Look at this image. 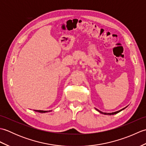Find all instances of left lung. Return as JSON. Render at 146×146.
I'll return each mask as SVG.
<instances>
[{"label":"left lung","mask_w":146,"mask_h":146,"mask_svg":"<svg viewBox=\"0 0 146 146\" xmlns=\"http://www.w3.org/2000/svg\"><path fill=\"white\" fill-rule=\"evenodd\" d=\"M126 107L123 108H122V109H121V110H119V111H115V112H111V113H105V112H102V111H100V110H98V109H97V108H95V109L97 110L98 111H99V112H100V113H102V114H105V115H114V114H116V113H117L120 112V111H121L122 110H123V109H125V108Z\"/></svg>","instance_id":"obj_1"}]
</instances>
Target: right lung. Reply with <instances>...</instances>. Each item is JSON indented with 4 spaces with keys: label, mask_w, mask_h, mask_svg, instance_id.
I'll use <instances>...</instances> for the list:
<instances>
[{
    "label": "right lung",
    "mask_w": 146,
    "mask_h": 146,
    "mask_svg": "<svg viewBox=\"0 0 146 146\" xmlns=\"http://www.w3.org/2000/svg\"><path fill=\"white\" fill-rule=\"evenodd\" d=\"M34 111H37V112H39V113H45V112H48V111H50L51 110L44 111V110H34Z\"/></svg>",
    "instance_id": "right-lung-1"
}]
</instances>
